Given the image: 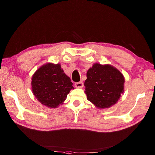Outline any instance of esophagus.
<instances>
[{
  "label": "esophagus",
  "instance_id": "34e87169",
  "mask_svg": "<svg viewBox=\"0 0 155 155\" xmlns=\"http://www.w3.org/2000/svg\"><path fill=\"white\" fill-rule=\"evenodd\" d=\"M75 87H76L77 88H82V87H84V84H83L82 82H79L75 83Z\"/></svg>",
  "mask_w": 155,
  "mask_h": 155
}]
</instances>
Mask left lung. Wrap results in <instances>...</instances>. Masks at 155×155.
Returning <instances> with one entry per match:
<instances>
[{
	"instance_id": "1",
	"label": "left lung",
	"mask_w": 155,
	"mask_h": 155,
	"mask_svg": "<svg viewBox=\"0 0 155 155\" xmlns=\"http://www.w3.org/2000/svg\"><path fill=\"white\" fill-rule=\"evenodd\" d=\"M124 82L123 75L111 64L94 63L87 72V99L98 109L109 108L123 94Z\"/></svg>"
}]
</instances>
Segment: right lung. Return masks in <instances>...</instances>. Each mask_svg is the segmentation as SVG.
<instances>
[{
	"mask_svg": "<svg viewBox=\"0 0 155 155\" xmlns=\"http://www.w3.org/2000/svg\"><path fill=\"white\" fill-rule=\"evenodd\" d=\"M32 92L37 100L48 108L63 104L71 89V80L60 63H47L39 67L31 78Z\"/></svg>",
	"mask_w": 155,
	"mask_h": 155,
	"instance_id": "add662e5",
	"label": "right lung"
}]
</instances>
